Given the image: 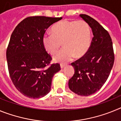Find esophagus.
I'll return each mask as SVG.
<instances>
[{
	"label": "esophagus",
	"instance_id": "esophagus-1",
	"mask_svg": "<svg viewBox=\"0 0 121 121\" xmlns=\"http://www.w3.org/2000/svg\"><path fill=\"white\" fill-rule=\"evenodd\" d=\"M65 67V64H60V68H63L64 67Z\"/></svg>",
	"mask_w": 121,
	"mask_h": 121
}]
</instances>
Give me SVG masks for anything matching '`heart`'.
Returning a JSON list of instances; mask_svg holds the SVG:
<instances>
[{"label":"heart","instance_id":"heart-1","mask_svg":"<svg viewBox=\"0 0 121 121\" xmlns=\"http://www.w3.org/2000/svg\"><path fill=\"white\" fill-rule=\"evenodd\" d=\"M51 33L43 36V46L48 53L55 54L61 45L64 48L53 57L54 62L66 63L76 57L79 58L89 50L91 31L84 21H64L53 25Z\"/></svg>","mask_w":121,"mask_h":121}]
</instances>
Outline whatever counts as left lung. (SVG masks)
<instances>
[{"label": "left lung", "instance_id": "left-lung-1", "mask_svg": "<svg viewBox=\"0 0 121 121\" xmlns=\"http://www.w3.org/2000/svg\"><path fill=\"white\" fill-rule=\"evenodd\" d=\"M79 16L89 25L93 37L86 54L71 63L74 73L68 86L77 95L87 96L99 91L105 83L114 64L115 54L108 32L88 15Z\"/></svg>", "mask_w": 121, "mask_h": 121}]
</instances>
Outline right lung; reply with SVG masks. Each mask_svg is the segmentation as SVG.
<instances>
[{
  "mask_svg": "<svg viewBox=\"0 0 121 121\" xmlns=\"http://www.w3.org/2000/svg\"><path fill=\"white\" fill-rule=\"evenodd\" d=\"M62 17L31 16L15 28L6 49L9 76L16 88L29 98L45 96L50 91L52 79L60 70L51 64L42 39L47 29Z\"/></svg>",
  "mask_w": 121,
  "mask_h": 121,
  "instance_id": "add662e5",
  "label": "right lung"
}]
</instances>
